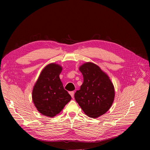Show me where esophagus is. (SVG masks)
<instances>
[{"label": "esophagus", "instance_id": "esophagus-1", "mask_svg": "<svg viewBox=\"0 0 150 150\" xmlns=\"http://www.w3.org/2000/svg\"><path fill=\"white\" fill-rule=\"evenodd\" d=\"M69 94H70V95L71 96L72 98H74V91H71V92H69Z\"/></svg>", "mask_w": 150, "mask_h": 150}]
</instances>
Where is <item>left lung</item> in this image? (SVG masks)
<instances>
[{
    "label": "left lung",
    "mask_w": 150,
    "mask_h": 150,
    "mask_svg": "<svg viewBox=\"0 0 150 150\" xmlns=\"http://www.w3.org/2000/svg\"><path fill=\"white\" fill-rule=\"evenodd\" d=\"M83 82L74 97L90 117L97 118L108 112L114 101V85L109 76L96 64L86 62L79 67Z\"/></svg>",
    "instance_id": "obj_1"
}]
</instances>
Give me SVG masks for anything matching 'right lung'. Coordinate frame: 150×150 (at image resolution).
<instances>
[{
  "instance_id": "add662e5",
  "label": "right lung",
  "mask_w": 150,
  "mask_h": 150,
  "mask_svg": "<svg viewBox=\"0 0 150 150\" xmlns=\"http://www.w3.org/2000/svg\"><path fill=\"white\" fill-rule=\"evenodd\" d=\"M62 71V67L59 64H48L33 87L32 99L35 107L41 115L49 117L58 115L72 99L60 79Z\"/></svg>"
}]
</instances>
